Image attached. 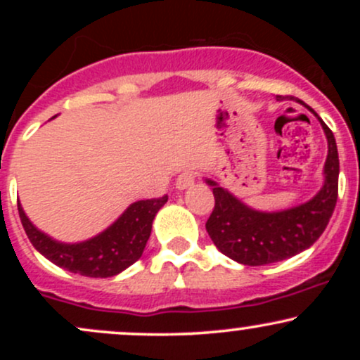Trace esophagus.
Instances as JSON below:
<instances>
[{
	"mask_svg": "<svg viewBox=\"0 0 360 360\" xmlns=\"http://www.w3.org/2000/svg\"><path fill=\"white\" fill-rule=\"evenodd\" d=\"M194 181H196V172H194V171H184V172H181L179 176H177L176 188L177 189H186V188H189V186H193Z\"/></svg>",
	"mask_w": 360,
	"mask_h": 360,
	"instance_id": "esophagus-1",
	"label": "esophagus"
}]
</instances>
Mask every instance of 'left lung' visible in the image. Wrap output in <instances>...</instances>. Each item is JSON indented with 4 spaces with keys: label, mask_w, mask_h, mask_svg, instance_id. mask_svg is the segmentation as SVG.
Masks as SVG:
<instances>
[{
    "label": "left lung",
    "mask_w": 360,
    "mask_h": 360,
    "mask_svg": "<svg viewBox=\"0 0 360 360\" xmlns=\"http://www.w3.org/2000/svg\"><path fill=\"white\" fill-rule=\"evenodd\" d=\"M278 100H283V96H278ZM304 106L313 111L308 105ZM315 117L320 120L328 140V155L323 188L308 203L278 213L255 212L217 183L206 181L214 196V208L206 221V232L226 257L243 266H266L300 254L325 232L337 205L338 152L332 130L316 113Z\"/></svg>",
    "instance_id": "1"
}]
</instances>
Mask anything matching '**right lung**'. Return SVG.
I'll list each match as a JSON object with an SVG mask.
<instances>
[{"mask_svg": "<svg viewBox=\"0 0 360 360\" xmlns=\"http://www.w3.org/2000/svg\"><path fill=\"white\" fill-rule=\"evenodd\" d=\"M166 201L167 196L137 201L128 206L110 229L81 243L52 240L32 225L20 203L18 213L32 245L56 266L88 278H111L142 257L150 237L152 221Z\"/></svg>", "mask_w": 360, "mask_h": 360, "instance_id": "right-lung-1", "label": "right lung"}]
</instances>
